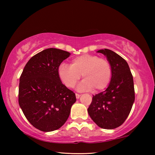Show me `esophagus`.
Masks as SVG:
<instances>
[{
    "instance_id": "obj_1",
    "label": "esophagus",
    "mask_w": 155,
    "mask_h": 155,
    "mask_svg": "<svg viewBox=\"0 0 155 155\" xmlns=\"http://www.w3.org/2000/svg\"><path fill=\"white\" fill-rule=\"evenodd\" d=\"M76 98H77V99H78V98H80V97L81 96V94H78V93H76Z\"/></svg>"
}]
</instances>
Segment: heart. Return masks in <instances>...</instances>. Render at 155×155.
I'll use <instances>...</instances> for the list:
<instances>
[{"mask_svg": "<svg viewBox=\"0 0 155 155\" xmlns=\"http://www.w3.org/2000/svg\"><path fill=\"white\" fill-rule=\"evenodd\" d=\"M81 74L84 79L78 85V91H103L110 81L111 66L106 59L87 54L72 59L71 65L61 64L58 68V77L68 88L74 87Z\"/></svg>", "mask_w": 155, "mask_h": 155, "instance_id": "b5f03b06", "label": "heart"}]
</instances>
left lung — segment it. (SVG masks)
Masks as SVG:
<instances>
[{
	"instance_id": "obj_1",
	"label": "left lung",
	"mask_w": 155,
	"mask_h": 155,
	"mask_svg": "<svg viewBox=\"0 0 155 155\" xmlns=\"http://www.w3.org/2000/svg\"><path fill=\"white\" fill-rule=\"evenodd\" d=\"M110 62L111 80L107 88L95 94L88 108L91 118L98 127L114 129L127 119L134 102L133 77L127 61L109 49H101Z\"/></svg>"
}]
</instances>
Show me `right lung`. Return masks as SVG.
<instances>
[{"label":"right lung","mask_w":155,"mask_h":155,"mask_svg":"<svg viewBox=\"0 0 155 155\" xmlns=\"http://www.w3.org/2000/svg\"><path fill=\"white\" fill-rule=\"evenodd\" d=\"M70 54L61 49H45L28 61L20 77L19 106L29 123L41 131L61 128L77 100L58 75L59 65Z\"/></svg>","instance_id":"obj_1"}]
</instances>
